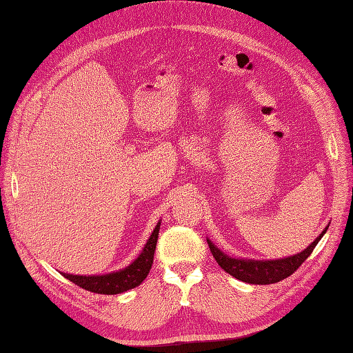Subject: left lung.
<instances>
[{
	"label": "left lung",
	"mask_w": 353,
	"mask_h": 353,
	"mask_svg": "<svg viewBox=\"0 0 353 353\" xmlns=\"http://www.w3.org/2000/svg\"><path fill=\"white\" fill-rule=\"evenodd\" d=\"M325 230L327 228L323 230V234L302 252L290 255V257H286V259L269 260V261L232 259L229 257V255L223 254L219 248H216L213 245V242H210L209 239H208V244L217 264L230 276H234L235 279H238V281L252 283V285H270V283L281 282L283 279L289 277L294 272H296L299 269V265L310 257L315 245L319 244V241L325 234Z\"/></svg>",
	"instance_id": "left-lung-1"
}]
</instances>
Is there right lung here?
Masks as SVG:
<instances>
[{"instance_id": "right-lung-1", "label": "right lung", "mask_w": 353, "mask_h": 353, "mask_svg": "<svg viewBox=\"0 0 353 353\" xmlns=\"http://www.w3.org/2000/svg\"><path fill=\"white\" fill-rule=\"evenodd\" d=\"M159 228H161V222L156 225L154 230L148 241V244L144 245L143 252L139 255V259L132 261L124 270L102 274V276H76V274H67V273H63V276L67 277L70 282L76 283L77 286L90 290V292H94V294L117 295L121 292H125L128 289L136 288L144 281L145 277H148L152 269L156 242H157V236H159Z\"/></svg>"}]
</instances>
